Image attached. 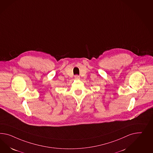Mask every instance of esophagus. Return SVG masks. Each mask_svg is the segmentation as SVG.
Here are the masks:
<instances>
[{
  "label": "esophagus",
  "mask_w": 153,
  "mask_h": 153,
  "mask_svg": "<svg viewBox=\"0 0 153 153\" xmlns=\"http://www.w3.org/2000/svg\"><path fill=\"white\" fill-rule=\"evenodd\" d=\"M74 78H75V79H79L80 78V76L78 75H75L74 76Z\"/></svg>",
  "instance_id": "1"
}]
</instances>
